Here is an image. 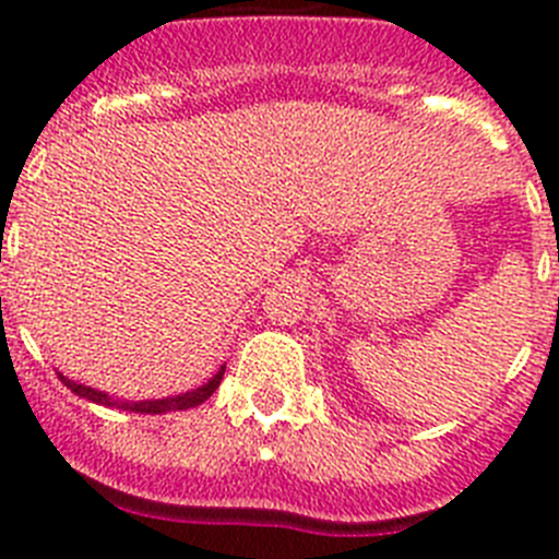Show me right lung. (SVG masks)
I'll return each mask as SVG.
<instances>
[{"label": "right lung", "instance_id": "right-lung-1", "mask_svg": "<svg viewBox=\"0 0 559 559\" xmlns=\"http://www.w3.org/2000/svg\"><path fill=\"white\" fill-rule=\"evenodd\" d=\"M58 378H61L63 386L72 389L78 397L92 400V403H97V406L122 408V412H136V414H167V412H185V408L201 406L206 397H212V392L221 386V378H224V367L212 374L204 386L192 389V392H185V394H173V397H162V400H117V397H111V394L97 392V389L83 386V383H75V380L63 378V374H58Z\"/></svg>", "mask_w": 559, "mask_h": 559}]
</instances>
